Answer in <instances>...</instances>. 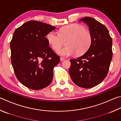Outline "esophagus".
<instances>
[{"instance_id": "1", "label": "esophagus", "mask_w": 121, "mask_h": 121, "mask_svg": "<svg viewBox=\"0 0 121 121\" xmlns=\"http://www.w3.org/2000/svg\"><path fill=\"white\" fill-rule=\"evenodd\" d=\"M60 61H64L65 60V59L63 58H62V57H60Z\"/></svg>"}]
</instances>
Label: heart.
<instances>
[{
  "label": "heart",
  "mask_w": 121,
  "mask_h": 121,
  "mask_svg": "<svg viewBox=\"0 0 121 121\" xmlns=\"http://www.w3.org/2000/svg\"><path fill=\"white\" fill-rule=\"evenodd\" d=\"M48 43L54 51H58L64 44L65 47L58 51V53L65 57L82 56L89 49L92 43L93 37L91 32L86 29L82 24L73 23L63 26L58 34L54 31L50 32L46 36Z\"/></svg>",
  "instance_id": "obj_1"
}]
</instances>
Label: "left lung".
I'll return each instance as SVG.
<instances>
[{
    "label": "left lung",
    "instance_id": "1",
    "mask_svg": "<svg viewBox=\"0 0 121 121\" xmlns=\"http://www.w3.org/2000/svg\"><path fill=\"white\" fill-rule=\"evenodd\" d=\"M89 26L93 37L88 51L76 59H71L69 72L72 80L85 88L95 87L108 73L113 56L112 39L106 26L90 17L80 19Z\"/></svg>",
    "mask_w": 121,
    "mask_h": 121
}]
</instances>
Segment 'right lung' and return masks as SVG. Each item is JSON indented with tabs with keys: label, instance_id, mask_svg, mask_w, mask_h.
Instances as JSON below:
<instances>
[{
	"label": "right lung",
	"instance_id": "add662e5",
	"mask_svg": "<svg viewBox=\"0 0 121 121\" xmlns=\"http://www.w3.org/2000/svg\"><path fill=\"white\" fill-rule=\"evenodd\" d=\"M56 28L30 21L15 30L10 43L11 62L17 79L28 88L43 89L52 82L60 57L49 47L45 36Z\"/></svg>",
	"mask_w": 121,
	"mask_h": 121
}]
</instances>
